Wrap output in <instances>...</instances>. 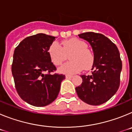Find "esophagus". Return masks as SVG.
<instances>
[{
	"mask_svg": "<svg viewBox=\"0 0 132 132\" xmlns=\"http://www.w3.org/2000/svg\"><path fill=\"white\" fill-rule=\"evenodd\" d=\"M65 78L66 79H71V78H73V76H71V75H66Z\"/></svg>",
	"mask_w": 132,
	"mask_h": 132,
	"instance_id": "obj_1",
	"label": "esophagus"
}]
</instances>
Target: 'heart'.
Returning a JSON list of instances; mask_svg holds the SVG:
<instances>
[{"label":"heart","mask_w":132,"mask_h":132,"mask_svg":"<svg viewBox=\"0 0 132 132\" xmlns=\"http://www.w3.org/2000/svg\"><path fill=\"white\" fill-rule=\"evenodd\" d=\"M87 47V44L81 39L71 38L61 43V46L57 42H53L48 48L50 60L55 65H61L66 59V55L71 53L69 59L71 61L61 65L59 72L71 75L79 73L85 68L89 69L94 63V56Z\"/></svg>","instance_id":"heart-1"}]
</instances>
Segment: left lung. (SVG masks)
<instances>
[{"label": "left lung", "instance_id": "8db88e82", "mask_svg": "<svg viewBox=\"0 0 132 132\" xmlns=\"http://www.w3.org/2000/svg\"><path fill=\"white\" fill-rule=\"evenodd\" d=\"M91 45L94 53L92 74L81 75L82 82L75 90L80 100L90 105H101L117 92L122 68L116 45L101 34L86 32L79 35Z\"/></svg>", "mask_w": 132, "mask_h": 132}]
</instances>
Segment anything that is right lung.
I'll return each instance as SVG.
<instances>
[{"label": "right lung", "instance_id": "right-lung-1", "mask_svg": "<svg viewBox=\"0 0 132 132\" xmlns=\"http://www.w3.org/2000/svg\"><path fill=\"white\" fill-rule=\"evenodd\" d=\"M55 37L38 34L23 39L14 50L12 73L17 93L23 101L34 106H45L54 101L64 75H51L56 67L48 48Z\"/></svg>", "mask_w": 132, "mask_h": 132}]
</instances>
